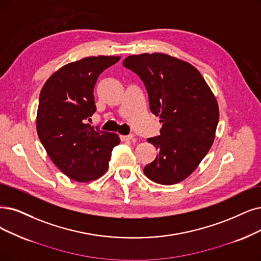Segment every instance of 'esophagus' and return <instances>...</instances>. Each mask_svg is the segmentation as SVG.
I'll list each match as a JSON object with an SVG mask.
<instances>
[{
  "instance_id": "1",
  "label": "esophagus",
  "mask_w": 261,
  "mask_h": 261,
  "mask_svg": "<svg viewBox=\"0 0 261 261\" xmlns=\"http://www.w3.org/2000/svg\"><path fill=\"white\" fill-rule=\"evenodd\" d=\"M120 138L122 141H129V140H133L134 135L130 134V135H127V136H124V135H122V136H120Z\"/></svg>"
}]
</instances>
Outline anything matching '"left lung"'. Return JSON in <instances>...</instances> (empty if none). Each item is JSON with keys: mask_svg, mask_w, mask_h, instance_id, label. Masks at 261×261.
<instances>
[{"mask_svg": "<svg viewBox=\"0 0 261 261\" xmlns=\"http://www.w3.org/2000/svg\"><path fill=\"white\" fill-rule=\"evenodd\" d=\"M123 65L141 78L150 109L163 123L161 136L147 139L159 153L143 172L155 183H179L213 144L220 118L213 92L196 67L169 55L129 56Z\"/></svg>", "mask_w": 261, "mask_h": 261, "instance_id": "1", "label": "left lung"}]
</instances>
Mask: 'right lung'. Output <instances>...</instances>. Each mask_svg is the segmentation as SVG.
Wrapping results in <instances>:
<instances>
[{
	"instance_id": "add662e5",
	"label": "right lung",
	"mask_w": 261,
	"mask_h": 261,
	"mask_svg": "<svg viewBox=\"0 0 261 261\" xmlns=\"http://www.w3.org/2000/svg\"><path fill=\"white\" fill-rule=\"evenodd\" d=\"M121 57H88L62 66L40 91L36 129L40 142L58 168L77 182L94 181L109 167L112 149L120 143L116 133L88 123L96 111L98 76Z\"/></svg>"
}]
</instances>
